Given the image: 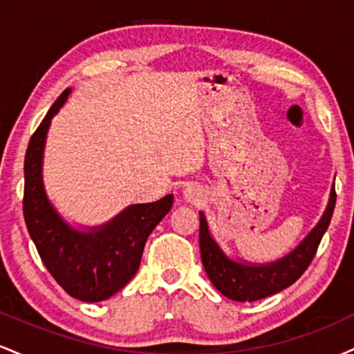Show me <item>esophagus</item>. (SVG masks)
I'll return each instance as SVG.
<instances>
[{
    "mask_svg": "<svg viewBox=\"0 0 354 354\" xmlns=\"http://www.w3.org/2000/svg\"><path fill=\"white\" fill-rule=\"evenodd\" d=\"M203 198H205V194H203V189L198 188V186L194 185H189L186 186L185 191H183V200H185L186 203H200L203 201Z\"/></svg>",
    "mask_w": 354,
    "mask_h": 354,
    "instance_id": "esophagus-1",
    "label": "esophagus"
}]
</instances>
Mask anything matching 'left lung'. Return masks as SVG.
<instances>
[{
	"mask_svg": "<svg viewBox=\"0 0 354 354\" xmlns=\"http://www.w3.org/2000/svg\"><path fill=\"white\" fill-rule=\"evenodd\" d=\"M335 205L336 193L333 185L328 206L318 225L301 239L295 250L271 263H251L230 258L213 238L205 213L200 211L201 261L211 283L219 293L239 303L263 299L291 286L315 258L321 238L330 226Z\"/></svg>",
	"mask_w": 354,
	"mask_h": 354,
	"instance_id": "obj_1",
	"label": "left lung"
}]
</instances>
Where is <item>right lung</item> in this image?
I'll return each mask as SVG.
<instances>
[{
	"label": "right lung",
	"mask_w": 354,
	"mask_h": 354,
	"mask_svg": "<svg viewBox=\"0 0 354 354\" xmlns=\"http://www.w3.org/2000/svg\"><path fill=\"white\" fill-rule=\"evenodd\" d=\"M70 93L71 88L61 93L28 145L23 213L28 233L59 286L80 301L98 303L111 298L136 274L146 239L171 209L173 194L129 205L108 223L91 228H76L61 216L44 189L43 158L53 116Z\"/></svg>",
	"instance_id": "1"
}]
</instances>
